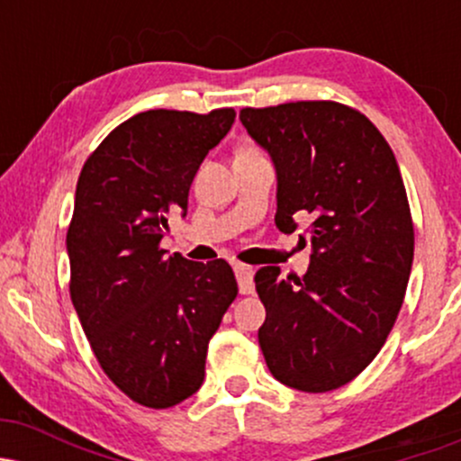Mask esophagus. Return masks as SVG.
<instances>
[{
    "label": "esophagus",
    "instance_id": "obj_1",
    "mask_svg": "<svg viewBox=\"0 0 461 461\" xmlns=\"http://www.w3.org/2000/svg\"><path fill=\"white\" fill-rule=\"evenodd\" d=\"M234 273L238 279V288H240V294H251L253 293V268L247 267V264H234Z\"/></svg>",
    "mask_w": 461,
    "mask_h": 461
}]
</instances>
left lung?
<instances>
[{"label": "left lung", "mask_w": 461, "mask_h": 461, "mask_svg": "<svg viewBox=\"0 0 461 461\" xmlns=\"http://www.w3.org/2000/svg\"><path fill=\"white\" fill-rule=\"evenodd\" d=\"M240 121L271 156L279 231L312 219L303 277L256 273L267 308L258 340L277 382L330 393L373 362L403 305L414 260L403 177L379 130L348 105L245 108Z\"/></svg>", "instance_id": "1"}]
</instances>
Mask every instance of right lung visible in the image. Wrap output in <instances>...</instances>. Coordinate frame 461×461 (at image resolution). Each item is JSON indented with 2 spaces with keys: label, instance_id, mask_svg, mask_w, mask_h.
Wrapping results in <instances>:
<instances>
[{
  "label": "right lung",
  "instance_id": "obj_1",
  "mask_svg": "<svg viewBox=\"0 0 461 461\" xmlns=\"http://www.w3.org/2000/svg\"><path fill=\"white\" fill-rule=\"evenodd\" d=\"M234 119V108L134 114L77 179L67 231L73 308L104 373L153 410L201 388L210 338L238 294L225 260L190 262L160 249L171 216H186L201 162Z\"/></svg>",
  "mask_w": 461,
  "mask_h": 461
}]
</instances>
